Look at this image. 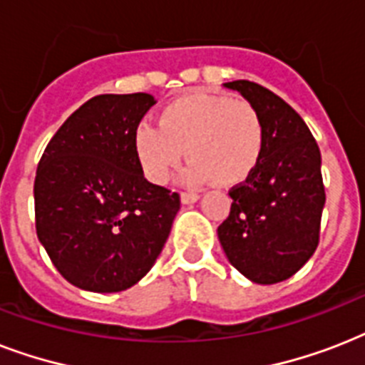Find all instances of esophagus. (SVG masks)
<instances>
[{
	"instance_id": "34e87169",
	"label": "esophagus",
	"mask_w": 365,
	"mask_h": 365,
	"mask_svg": "<svg viewBox=\"0 0 365 365\" xmlns=\"http://www.w3.org/2000/svg\"><path fill=\"white\" fill-rule=\"evenodd\" d=\"M180 199H182L183 205H193V202H197L200 197L197 193H182L180 195Z\"/></svg>"
}]
</instances>
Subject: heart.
Returning <instances> with one entry per match:
<instances>
[{"instance_id":"1","label":"heart","mask_w":365,"mask_h":365,"mask_svg":"<svg viewBox=\"0 0 365 365\" xmlns=\"http://www.w3.org/2000/svg\"><path fill=\"white\" fill-rule=\"evenodd\" d=\"M265 130L259 111L246 100L223 94L187 93L159 111L157 126L142 123L134 130L132 148L143 176L163 185L183 157L191 160L185 182L214 178L220 185H235L259 163Z\"/></svg>"}]
</instances>
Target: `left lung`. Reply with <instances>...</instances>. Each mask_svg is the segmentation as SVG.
Returning <instances> with one entry per match:
<instances>
[{"instance_id": "obj_1", "label": "left lung", "mask_w": 365, "mask_h": 365, "mask_svg": "<svg viewBox=\"0 0 365 365\" xmlns=\"http://www.w3.org/2000/svg\"><path fill=\"white\" fill-rule=\"evenodd\" d=\"M225 87L259 111L265 145L246 182L229 191L233 205L217 239L248 280L282 282L318 246L326 205L320 149L299 113L269 88L244 79Z\"/></svg>"}]
</instances>
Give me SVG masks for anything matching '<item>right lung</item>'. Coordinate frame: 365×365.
<instances>
[{"label":"right lung","mask_w":365,"mask_h":365,"mask_svg":"<svg viewBox=\"0 0 365 365\" xmlns=\"http://www.w3.org/2000/svg\"><path fill=\"white\" fill-rule=\"evenodd\" d=\"M151 94H100L73 111L37 165V239L77 288L113 294L163 252L180 195L149 183L132 148Z\"/></svg>","instance_id":"add662e5"}]
</instances>
